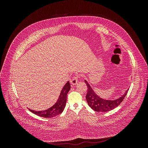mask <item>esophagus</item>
Segmentation results:
<instances>
[{
	"label": "esophagus",
	"mask_w": 148,
	"mask_h": 148,
	"mask_svg": "<svg viewBox=\"0 0 148 148\" xmlns=\"http://www.w3.org/2000/svg\"><path fill=\"white\" fill-rule=\"evenodd\" d=\"M78 83V77H74L72 79L70 80V83L72 86H74V85L77 84Z\"/></svg>",
	"instance_id": "1"
}]
</instances>
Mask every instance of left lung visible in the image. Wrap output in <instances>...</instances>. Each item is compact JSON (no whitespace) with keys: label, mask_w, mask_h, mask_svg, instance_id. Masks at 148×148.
Here are the masks:
<instances>
[{"label":"left lung","mask_w":148,"mask_h":148,"mask_svg":"<svg viewBox=\"0 0 148 148\" xmlns=\"http://www.w3.org/2000/svg\"><path fill=\"white\" fill-rule=\"evenodd\" d=\"M84 82L88 87V92L86 96L88 104L92 110L96 112H106L110 111L116 108L123 101L129 89H128L122 96H121L117 99L114 100L106 99H103L97 95L86 79L84 80Z\"/></svg>","instance_id":"1"}]
</instances>
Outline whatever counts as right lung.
<instances>
[{"label": "right lung", "mask_w": 148, "mask_h": 148, "mask_svg": "<svg viewBox=\"0 0 148 148\" xmlns=\"http://www.w3.org/2000/svg\"><path fill=\"white\" fill-rule=\"evenodd\" d=\"M70 89V84L68 81L62 88L57 102L50 108L46 110L36 111L28 109L31 112L44 118H52L60 114L64 111L66 102L67 94Z\"/></svg>", "instance_id": "1"}]
</instances>
